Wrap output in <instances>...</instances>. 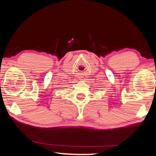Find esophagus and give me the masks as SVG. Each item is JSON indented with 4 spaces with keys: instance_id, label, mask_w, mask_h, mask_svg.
Masks as SVG:
<instances>
[{
    "instance_id": "34e87169",
    "label": "esophagus",
    "mask_w": 156,
    "mask_h": 156,
    "mask_svg": "<svg viewBox=\"0 0 156 156\" xmlns=\"http://www.w3.org/2000/svg\"><path fill=\"white\" fill-rule=\"evenodd\" d=\"M80 78H81V79H80V80H86L85 76H81V77H80Z\"/></svg>"
}]
</instances>
